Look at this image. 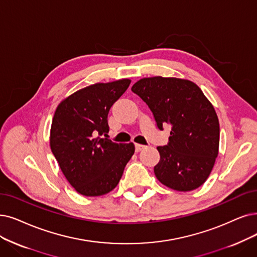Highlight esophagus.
Segmentation results:
<instances>
[{"label":"esophagus","mask_w":257,"mask_h":257,"mask_svg":"<svg viewBox=\"0 0 257 257\" xmlns=\"http://www.w3.org/2000/svg\"><path fill=\"white\" fill-rule=\"evenodd\" d=\"M145 148H146V146L138 145V143H136V145H135V150H136V152H140V151H142Z\"/></svg>","instance_id":"1"}]
</instances>
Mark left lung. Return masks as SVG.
Listing matches in <instances>:
<instances>
[{"label": "left lung", "instance_id": "8db88e82", "mask_svg": "<svg viewBox=\"0 0 257 257\" xmlns=\"http://www.w3.org/2000/svg\"><path fill=\"white\" fill-rule=\"evenodd\" d=\"M132 91L148 104L159 130L172 127L168 146L157 148V179L180 192L202 186L219 148L218 117L202 90L190 80L157 76L140 79Z\"/></svg>", "mask_w": 257, "mask_h": 257}]
</instances>
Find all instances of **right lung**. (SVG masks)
I'll return each mask as SVG.
<instances>
[{
	"instance_id": "add662e5",
	"label": "right lung",
	"mask_w": 257,
	"mask_h": 257,
	"mask_svg": "<svg viewBox=\"0 0 257 257\" xmlns=\"http://www.w3.org/2000/svg\"><path fill=\"white\" fill-rule=\"evenodd\" d=\"M131 84L130 79L96 83L60 102L50 128V149L65 178L84 196L114 190L134 155L135 146L116 143L108 133L111 105Z\"/></svg>"
}]
</instances>
